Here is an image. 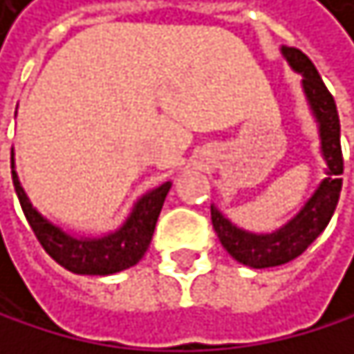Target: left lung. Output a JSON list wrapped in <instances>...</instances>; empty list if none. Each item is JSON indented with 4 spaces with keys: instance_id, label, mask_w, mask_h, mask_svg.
Returning <instances> with one entry per match:
<instances>
[{
    "instance_id": "left-lung-1",
    "label": "left lung",
    "mask_w": 354,
    "mask_h": 354,
    "mask_svg": "<svg viewBox=\"0 0 354 354\" xmlns=\"http://www.w3.org/2000/svg\"><path fill=\"white\" fill-rule=\"evenodd\" d=\"M289 65L304 75V91L313 105V111L319 120L321 129V147L327 160V179L315 192V196L306 203V207L297 213L285 227L274 234H249L236 225L230 223L217 209L211 207V221L215 232L223 245V249L236 261L251 268H270L281 266L297 255H302L313 241L327 227L335 207L340 201L344 173V158L340 145V118L335 109V101L327 86L323 84L313 61L297 48H283Z\"/></svg>"
}]
</instances>
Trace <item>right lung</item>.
<instances>
[{"label":"right lung","mask_w":354,"mask_h":354,"mask_svg":"<svg viewBox=\"0 0 354 354\" xmlns=\"http://www.w3.org/2000/svg\"><path fill=\"white\" fill-rule=\"evenodd\" d=\"M12 181L16 196L23 207V213L33 230L35 239L44 247V251L61 263L63 268L75 274H113L120 270H127L145 255L153 227L158 221V215L162 211L165 198L171 189V181L162 183L143 196L129 221L122 225L118 232L103 236V239H73L65 234L57 225L48 223L29 203L25 189L21 187V181L12 171Z\"/></svg>","instance_id":"1"}]
</instances>
